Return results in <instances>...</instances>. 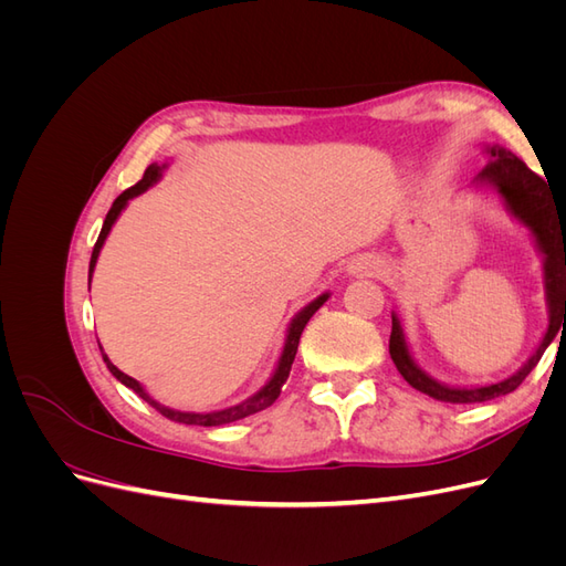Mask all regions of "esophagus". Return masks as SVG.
I'll use <instances>...</instances> for the list:
<instances>
[{
	"label": "esophagus",
	"instance_id": "esophagus-1",
	"mask_svg": "<svg viewBox=\"0 0 566 566\" xmlns=\"http://www.w3.org/2000/svg\"><path fill=\"white\" fill-rule=\"evenodd\" d=\"M382 271V262L373 254H358L347 264L349 276H378Z\"/></svg>",
	"mask_w": 566,
	"mask_h": 566
}]
</instances>
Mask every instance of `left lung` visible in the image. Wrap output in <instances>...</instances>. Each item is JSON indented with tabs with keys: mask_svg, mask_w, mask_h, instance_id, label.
<instances>
[{
	"mask_svg": "<svg viewBox=\"0 0 566 566\" xmlns=\"http://www.w3.org/2000/svg\"><path fill=\"white\" fill-rule=\"evenodd\" d=\"M482 153L489 158V165L474 177L472 186L479 188V191L486 188V191L499 193L510 217L520 221L524 229H528L531 238H534V248L543 260L547 328L534 354L510 378L491 385L455 387L432 378L430 373L420 368L413 354H410L401 318L397 316V312H391L389 356L394 366H397V370L403 375V380L410 387L447 403H482L515 391L524 382L526 375L536 368L543 352L551 347V342L555 339L557 328L562 325V316L566 323V208H559L555 198H551L547 184L536 172H531L510 148L501 144H486Z\"/></svg>",
	"mask_w": 566,
	"mask_h": 566,
	"instance_id": "1",
	"label": "left lung"
}]
</instances>
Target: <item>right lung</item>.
<instances>
[{"mask_svg":"<svg viewBox=\"0 0 566 566\" xmlns=\"http://www.w3.org/2000/svg\"><path fill=\"white\" fill-rule=\"evenodd\" d=\"M165 169H167V163H165V165H158V163L148 165V169L144 172V179H142L139 184H134L132 188H127L125 193H119V196L115 198L113 208H111V210H108V214H106L104 229H101V233H98V241H96L94 252H92V262H90V285H92V276H94V269H96V262H98L101 248H104L106 238H108V233H111L113 224L117 221V217L123 214V210L127 208L132 198L142 196V193H146V191H148L150 186H156V184L163 179V172H165ZM328 297H331V293H323V295H318L316 300H312L310 304L302 306V310L293 316V321H290L287 331H285V342H283V349H281V356H279V364H276V368H273L271 378H269L260 389H256V391L252 394V397H248L245 401L235 403V406H229V408L210 410V413H193V410H177V408H169V406H165V403L156 401V399H153L150 394L146 391V387H144L139 380L129 378L127 373H123V370H119L117 366H113V361L108 358V354L101 352V356H104V361H106L108 370L115 375V378H117L119 382H123V385H125V387H129V389H134L136 394H139V397H142L144 401H148L153 408L160 410V413H163L165 418L175 420V422H181V424L219 427V424H227V422H233V420H241V418H245V416H252V413H256V410H264V408H269L273 401L279 399L281 387H283V385H285V380H287L290 368H293V361H295V354H297V345H300V337H302L304 325L310 323V318L321 310V306H323L325 302H328ZM98 347H101V345H98Z\"/></svg>","mask_w":566,"mask_h":566,"instance_id":"obj_1","label":"right lung"}]
</instances>
